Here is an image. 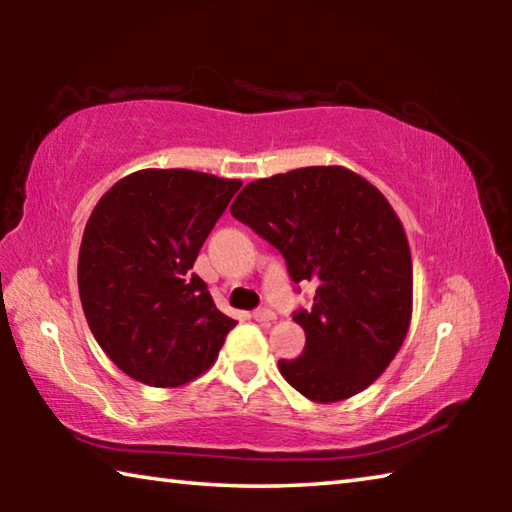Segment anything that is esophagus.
I'll use <instances>...</instances> for the list:
<instances>
[{
  "instance_id": "34e87169",
  "label": "esophagus",
  "mask_w": 512,
  "mask_h": 512,
  "mask_svg": "<svg viewBox=\"0 0 512 512\" xmlns=\"http://www.w3.org/2000/svg\"><path fill=\"white\" fill-rule=\"evenodd\" d=\"M253 318L257 320V323H273L275 311H271V309H255L253 311Z\"/></svg>"
}]
</instances>
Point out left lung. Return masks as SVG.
Returning a JSON list of instances; mask_svg holds the SVG:
<instances>
[{
	"label": "left lung",
	"mask_w": 512,
	"mask_h": 512,
	"mask_svg": "<svg viewBox=\"0 0 512 512\" xmlns=\"http://www.w3.org/2000/svg\"><path fill=\"white\" fill-rule=\"evenodd\" d=\"M287 259L293 282H314V307L293 320L305 350L282 377L311 402L357 395L395 359L413 314L404 225L379 189L339 164L248 183L230 205Z\"/></svg>",
	"instance_id": "8db88e82"
}]
</instances>
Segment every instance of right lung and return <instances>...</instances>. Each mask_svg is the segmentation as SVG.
<instances>
[{
    "label": "right lung",
    "mask_w": 512,
    "mask_h": 512,
    "mask_svg": "<svg viewBox=\"0 0 512 512\" xmlns=\"http://www.w3.org/2000/svg\"><path fill=\"white\" fill-rule=\"evenodd\" d=\"M241 180L192 169H140L94 205L79 250L83 314L128 377L178 388L219 357L237 320L189 271Z\"/></svg>",
    "instance_id": "right-lung-1"
}]
</instances>
